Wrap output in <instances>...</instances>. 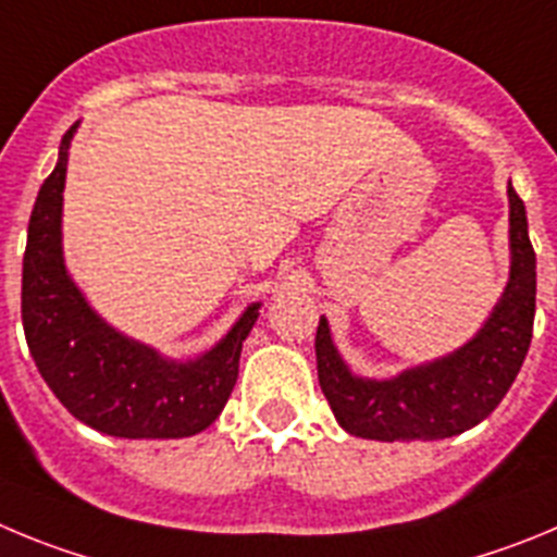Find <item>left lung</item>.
<instances>
[{
    "instance_id": "1",
    "label": "left lung",
    "mask_w": 557,
    "mask_h": 557,
    "mask_svg": "<svg viewBox=\"0 0 557 557\" xmlns=\"http://www.w3.org/2000/svg\"><path fill=\"white\" fill-rule=\"evenodd\" d=\"M510 197V280L485 327L447 358L410 369L394 380H360L335 352L319 319V385L347 433L374 441L449 438L474 428L503 403L522 369L533 338L535 252L522 197Z\"/></svg>"
}]
</instances>
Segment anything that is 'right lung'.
Segmentation results:
<instances>
[{
  "mask_svg": "<svg viewBox=\"0 0 557 557\" xmlns=\"http://www.w3.org/2000/svg\"><path fill=\"white\" fill-rule=\"evenodd\" d=\"M60 141L54 172L44 180L27 230L22 322L35 366L69 413L119 438H183L213 424L238 380V358L258 305L202 358L177 363L124 338L85 305L63 269L60 205L69 144Z\"/></svg>",
  "mask_w": 557,
  "mask_h": 557,
  "instance_id": "add662e5",
  "label": "right lung"
}]
</instances>
